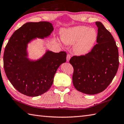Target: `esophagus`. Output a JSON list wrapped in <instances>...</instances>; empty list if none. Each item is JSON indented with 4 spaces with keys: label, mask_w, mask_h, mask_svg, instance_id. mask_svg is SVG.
<instances>
[{
    "label": "esophagus",
    "mask_w": 124,
    "mask_h": 124,
    "mask_svg": "<svg viewBox=\"0 0 124 124\" xmlns=\"http://www.w3.org/2000/svg\"><path fill=\"white\" fill-rule=\"evenodd\" d=\"M70 59V55L68 54L67 55V61L69 62Z\"/></svg>",
    "instance_id": "obj_1"
}]
</instances>
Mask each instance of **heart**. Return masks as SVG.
Instances as JSON below:
<instances>
[{
    "label": "heart",
    "instance_id": "heart-1",
    "mask_svg": "<svg viewBox=\"0 0 124 124\" xmlns=\"http://www.w3.org/2000/svg\"><path fill=\"white\" fill-rule=\"evenodd\" d=\"M61 38L65 44H73L76 55L82 56L88 53L97 39V32L94 28L77 26L64 29L61 32Z\"/></svg>",
    "mask_w": 124,
    "mask_h": 124
}]
</instances>
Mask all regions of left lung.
Masks as SVG:
<instances>
[{"label": "left lung", "instance_id": "obj_1", "mask_svg": "<svg viewBox=\"0 0 124 124\" xmlns=\"http://www.w3.org/2000/svg\"><path fill=\"white\" fill-rule=\"evenodd\" d=\"M96 42L85 55L74 56L69 61L74 68V87L83 93L93 95L106 88L116 75L119 67V53L111 33L100 22Z\"/></svg>", "mask_w": 124, "mask_h": 124}]
</instances>
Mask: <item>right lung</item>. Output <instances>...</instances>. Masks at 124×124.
Instances as JSON below:
<instances>
[{
  "mask_svg": "<svg viewBox=\"0 0 124 124\" xmlns=\"http://www.w3.org/2000/svg\"><path fill=\"white\" fill-rule=\"evenodd\" d=\"M54 30L48 22H28L11 36L4 50V68L11 84L29 96H37L50 89L58 67L66 62L67 54L47 50L36 61L29 60L27 45L32 39H44Z\"/></svg>",
  "mask_w": 124,
  "mask_h": 124,
  "instance_id": "add662e5",
  "label": "right lung"
}]
</instances>
